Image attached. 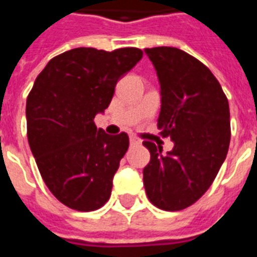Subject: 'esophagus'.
<instances>
[{
    "mask_svg": "<svg viewBox=\"0 0 257 257\" xmlns=\"http://www.w3.org/2000/svg\"><path fill=\"white\" fill-rule=\"evenodd\" d=\"M139 143H140L139 139H136L135 136H131V145H139Z\"/></svg>",
    "mask_w": 257,
    "mask_h": 257,
    "instance_id": "obj_1",
    "label": "esophagus"
}]
</instances>
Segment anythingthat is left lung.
Returning a JSON list of instances; mask_svg holds the SVG:
<instances>
[{
    "instance_id": "8db88e82",
    "label": "left lung",
    "mask_w": 257,
    "mask_h": 257,
    "mask_svg": "<svg viewBox=\"0 0 257 257\" xmlns=\"http://www.w3.org/2000/svg\"><path fill=\"white\" fill-rule=\"evenodd\" d=\"M161 86L157 126L173 140L172 151L143 142L150 162L143 169L147 197L157 208L182 210L213 183L230 146V108L219 81L198 59L172 47L146 48Z\"/></svg>"
}]
</instances>
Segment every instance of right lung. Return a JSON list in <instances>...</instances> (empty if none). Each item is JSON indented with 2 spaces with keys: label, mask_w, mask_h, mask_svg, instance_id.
Masks as SVG:
<instances>
[{
  "label": "right lung",
  "mask_w": 257,
  "mask_h": 257,
  "mask_svg": "<svg viewBox=\"0 0 257 257\" xmlns=\"http://www.w3.org/2000/svg\"><path fill=\"white\" fill-rule=\"evenodd\" d=\"M142 56L139 48H75L51 59L27 96L31 153L49 191L71 209H99L111 195L129 138L107 135L93 119Z\"/></svg>",
  "instance_id": "1"
}]
</instances>
